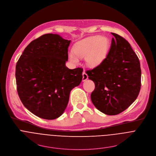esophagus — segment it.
Wrapping results in <instances>:
<instances>
[{"instance_id":"34e87169","label":"esophagus","mask_w":156,"mask_h":156,"mask_svg":"<svg viewBox=\"0 0 156 156\" xmlns=\"http://www.w3.org/2000/svg\"><path fill=\"white\" fill-rule=\"evenodd\" d=\"M87 79H88V76H87V75L86 73V72H84L83 73V81H86Z\"/></svg>"}]
</instances>
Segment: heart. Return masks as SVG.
Masks as SVG:
<instances>
[{
	"instance_id": "b5f03b06",
	"label": "heart",
	"mask_w": 156,
	"mask_h": 156,
	"mask_svg": "<svg viewBox=\"0 0 156 156\" xmlns=\"http://www.w3.org/2000/svg\"><path fill=\"white\" fill-rule=\"evenodd\" d=\"M109 46V40L101 35H97L84 38L75 43L74 51L69 53V59L72 63L77 64L80 58L85 57L87 66H98L106 59Z\"/></svg>"
}]
</instances>
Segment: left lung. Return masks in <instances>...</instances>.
<instances>
[{
  "mask_svg": "<svg viewBox=\"0 0 156 156\" xmlns=\"http://www.w3.org/2000/svg\"><path fill=\"white\" fill-rule=\"evenodd\" d=\"M112 34L106 59L86 73L95 83L90 95L94 105L105 115H116L136 99L141 87V68L129 43L116 34Z\"/></svg>",
  "mask_w": 156,
  "mask_h": 156,
  "instance_id": "8db88e82",
  "label": "left lung"
}]
</instances>
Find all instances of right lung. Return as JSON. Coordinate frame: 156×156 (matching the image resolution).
<instances>
[{
	"instance_id": "add662e5",
	"label": "right lung",
	"mask_w": 156,
	"mask_h": 156,
	"mask_svg": "<svg viewBox=\"0 0 156 156\" xmlns=\"http://www.w3.org/2000/svg\"><path fill=\"white\" fill-rule=\"evenodd\" d=\"M70 40L47 34L31 41L16 66L18 95L24 106L35 116L55 119L64 112L72 89L80 85L83 69H69Z\"/></svg>"
}]
</instances>
